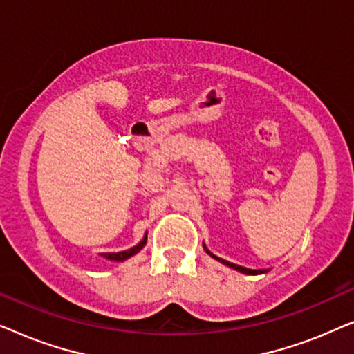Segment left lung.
I'll return each instance as SVG.
<instances>
[{
  "instance_id": "obj_1",
  "label": "left lung",
  "mask_w": 354,
  "mask_h": 354,
  "mask_svg": "<svg viewBox=\"0 0 354 354\" xmlns=\"http://www.w3.org/2000/svg\"><path fill=\"white\" fill-rule=\"evenodd\" d=\"M203 248H205V251H206L207 254L211 256V258H214L216 261H219L221 264L227 266V268H230V269H234V270H239V272H241V274H246V275H259V274H266V272H269V269H248V268H243V266H239V264L229 263V261H225V259H222V258H217V256H216L214 253H211V251L206 248V245H205V243H203Z\"/></svg>"
}]
</instances>
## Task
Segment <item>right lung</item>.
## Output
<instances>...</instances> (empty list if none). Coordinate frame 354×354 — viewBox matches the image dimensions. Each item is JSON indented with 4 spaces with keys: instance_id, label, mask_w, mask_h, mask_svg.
Wrapping results in <instances>:
<instances>
[{
    "instance_id": "right-lung-1",
    "label": "right lung",
    "mask_w": 354,
    "mask_h": 354,
    "mask_svg": "<svg viewBox=\"0 0 354 354\" xmlns=\"http://www.w3.org/2000/svg\"><path fill=\"white\" fill-rule=\"evenodd\" d=\"M147 239H148V235L145 234V236L142 239V241H138V243L135 245V246H132V248H129V250H125V251H119V253H103L101 256H103L104 259L113 261V263H124L125 259L132 258V256L137 254L138 251L142 250L145 245H147Z\"/></svg>"
}]
</instances>
